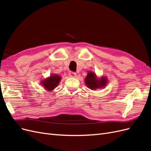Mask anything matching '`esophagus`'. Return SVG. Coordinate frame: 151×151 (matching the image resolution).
Returning a JSON list of instances; mask_svg holds the SVG:
<instances>
[{
    "instance_id": "1",
    "label": "esophagus",
    "mask_w": 151,
    "mask_h": 151,
    "mask_svg": "<svg viewBox=\"0 0 151 151\" xmlns=\"http://www.w3.org/2000/svg\"><path fill=\"white\" fill-rule=\"evenodd\" d=\"M68 75H69V76L70 77H75L76 76V73L74 72L70 71L69 72H68Z\"/></svg>"
}]
</instances>
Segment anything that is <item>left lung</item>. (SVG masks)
<instances>
[{
	"label": "left lung",
	"mask_w": 151,
	"mask_h": 151,
	"mask_svg": "<svg viewBox=\"0 0 151 151\" xmlns=\"http://www.w3.org/2000/svg\"><path fill=\"white\" fill-rule=\"evenodd\" d=\"M84 81L86 86L88 88L95 90L104 88L108 83V79L105 76L98 78L96 74L94 72L90 71L88 73V75L84 79Z\"/></svg>",
	"instance_id": "left-lung-1"
}]
</instances>
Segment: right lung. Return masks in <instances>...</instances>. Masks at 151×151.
<instances>
[{
    "mask_svg": "<svg viewBox=\"0 0 151 151\" xmlns=\"http://www.w3.org/2000/svg\"><path fill=\"white\" fill-rule=\"evenodd\" d=\"M61 78L62 77L60 76L57 74H52L47 78L41 81V84L47 91H52L60 83Z\"/></svg>",
    "mask_w": 151,
    "mask_h": 151,
    "instance_id": "obj_1",
    "label": "right lung"
}]
</instances>
